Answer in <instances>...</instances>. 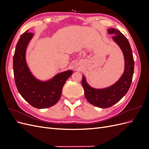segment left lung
<instances>
[{"instance_id":"obj_1","label":"left lung","mask_w":149,"mask_h":149,"mask_svg":"<svg viewBox=\"0 0 149 149\" xmlns=\"http://www.w3.org/2000/svg\"><path fill=\"white\" fill-rule=\"evenodd\" d=\"M108 33L113 35L112 40L120 47L124 58V71L118 81L109 87L96 89L87 83L83 75L81 81L87 101L91 104L101 108L109 107L120 101L127 93L132 83L134 74V61L129 42L125 36L118 30L110 28Z\"/></svg>"}]
</instances>
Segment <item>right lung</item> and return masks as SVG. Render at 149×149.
<instances>
[{"label":"right lung","instance_id":"add662e5","mask_svg":"<svg viewBox=\"0 0 149 149\" xmlns=\"http://www.w3.org/2000/svg\"><path fill=\"white\" fill-rule=\"evenodd\" d=\"M33 36L29 30L20 36L13 58V73L17 89L22 97L33 107L45 109L59 101L63 87L73 71L61 72L47 81L36 78L26 61V48Z\"/></svg>","mask_w":149,"mask_h":149}]
</instances>
